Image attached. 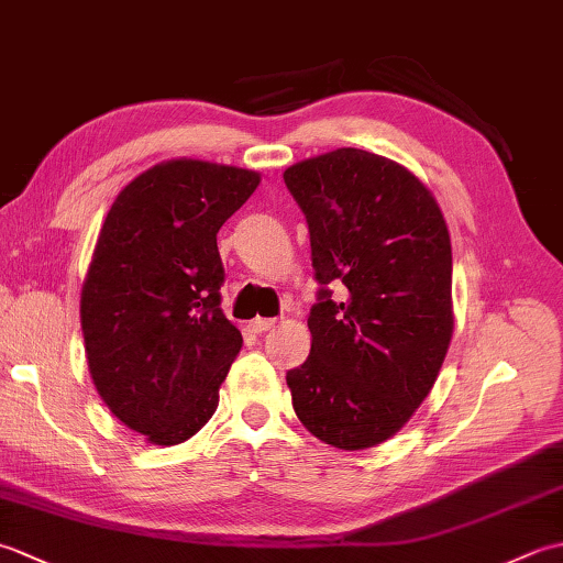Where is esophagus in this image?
<instances>
[{
    "label": "esophagus",
    "mask_w": 563,
    "mask_h": 563,
    "mask_svg": "<svg viewBox=\"0 0 563 563\" xmlns=\"http://www.w3.org/2000/svg\"><path fill=\"white\" fill-rule=\"evenodd\" d=\"M275 327V319H254L251 321V331L254 333H263V331H268V329H273Z\"/></svg>",
    "instance_id": "esophagus-1"
}]
</instances>
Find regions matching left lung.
<instances>
[{
    "instance_id": "obj_1",
    "label": "left lung",
    "mask_w": 563,
    "mask_h": 563,
    "mask_svg": "<svg viewBox=\"0 0 563 563\" xmlns=\"http://www.w3.org/2000/svg\"><path fill=\"white\" fill-rule=\"evenodd\" d=\"M314 278L312 351L285 379L309 433L341 450L397 435L433 389L452 339V249L421 178L341 147L292 164ZM331 284L344 285L333 298Z\"/></svg>"
}]
</instances>
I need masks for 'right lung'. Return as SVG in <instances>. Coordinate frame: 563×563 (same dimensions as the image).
Wrapping results in <instances>:
<instances>
[{"mask_svg":"<svg viewBox=\"0 0 563 563\" xmlns=\"http://www.w3.org/2000/svg\"><path fill=\"white\" fill-rule=\"evenodd\" d=\"M261 176L172 159L133 178L106 214L81 285V333L111 413L152 445L206 426L242 351L224 317L218 232Z\"/></svg>","mask_w":563,"mask_h":563,"instance_id":"obj_1","label":"right lung"}]
</instances>
